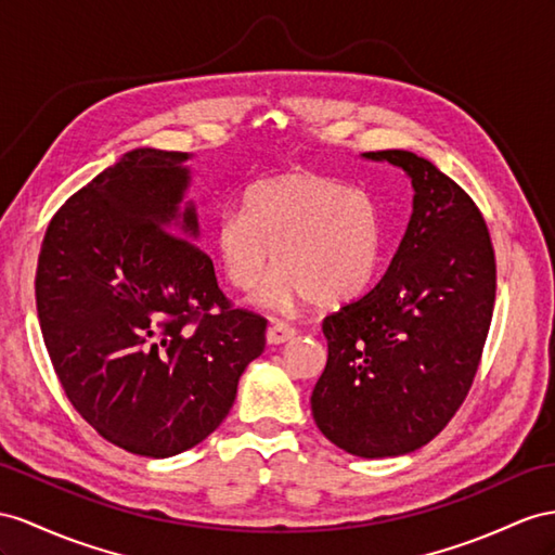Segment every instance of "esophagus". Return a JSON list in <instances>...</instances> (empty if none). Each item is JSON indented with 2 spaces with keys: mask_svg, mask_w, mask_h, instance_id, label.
<instances>
[{
  "mask_svg": "<svg viewBox=\"0 0 555 555\" xmlns=\"http://www.w3.org/2000/svg\"><path fill=\"white\" fill-rule=\"evenodd\" d=\"M295 337V328L293 325H288V323H283V321H276V323H272L267 328V343L269 345H283V343H288V339H293Z\"/></svg>",
  "mask_w": 555,
  "mask_h": 555,
  "instance_id": "34e87169",
  "label": "esophagus"
}]
</instances>
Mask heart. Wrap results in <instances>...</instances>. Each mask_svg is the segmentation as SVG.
<instances>
[{"instance_id":"obj_1","label":"heart","mask_w":555,"mask_h":555,"mask_svg":"<svg viewBox=\"0 0 555 555\" xmlns=\"http://www.w3.org/2000/svg\"><path fill=\"white\" fill-rule=\"evenodd\" d=\"M241 212L212 227V250L230 286L250 293L269 264L279 272L264 302L288 309L311 300L335 309L361 297L382 260V224L371 198L317 170L293 168L253 182Z\"/></svg>"}]
</instances>
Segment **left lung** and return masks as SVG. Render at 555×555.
<instances>
[{"instance_id": "left-lung-1", "label": "left lung", "mask_w": 555, "mask_h": 555, "mask_svg": "<svg viewBox=\"0 0 555 555\" xmlns=\"http://www.w3.org/2000/svg\"><path fill=\"white\" fill-rule=\"evenodd\" d=\"M413 216L377 286L323 319L328 363L311 393L321 434L365 460L429 443L457 413L490 331L496 264L488 224L457 182L405 150Z\"/></svg>"}]
</instances>
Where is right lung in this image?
I'll return each instance as SVG.
<instances>
[{"mask_svg": "<svg viewBox=\"0 0 555 555\" xmlns=\"http://www.w3.org/2000/svg\"><path fill=\"white\" fill-rule=\"evenodd\" d=\"M188 159L126 152L55 212L37 262L41 337L69 403L142 457L216 431L264 349L267 321L232 307L194 244Z\"/></svg>", "mask_w": 555, "mask_h": 555, "instance_id": "obj_1", "label": "right lung"}]
</instances>
